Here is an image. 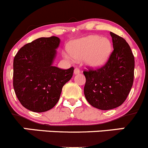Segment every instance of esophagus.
<instances>
[{"label": "esophagus", "mask_w": 148, "mask_h": 148, "mask_svg": "<svg viewBox=\"0 0 148 148\" xmlns=\"http://www.w3.org/2000/svg\"><path fill=\"white\" fill-rule=\"evenodd\" d=\"M81 72V71H80V69L79 68H77V67H76L75 69H74V74H79V73Z\"/></svg>", "instance_id": "34e87169"}]
</instances>
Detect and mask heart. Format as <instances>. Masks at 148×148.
<instances>
[{
	"label": "heart",
	"mask_w": 148,
	"mask_h": 148,
	"mask_svg": "<svg viewBox=\"0 0 148 148\" xmlns=\"http://www.w3.org/2000/svg\"><path fill=\"white\" fill-rule=\"evenodd\" d=\"M112 50V44L107 38L90 35L70 42L68 46L69 53L64 52L63 56L69 61L84 58L88 66L98 68L106 64Z\"/></svg>",
	"instance_id": "b5f03b06"
}]
</instances>
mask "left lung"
I'll list each match as a JSON object with an SVG mask.
<instances>
[{"instance_id":"obj_1","label":"left lung","mask_w":148,"mask_h":148,"mask_svg":"<svg viewBox=\"0 0 148 148\" xmlns=\"http://www.w3.org/2000/svg\"><path fill=\"white\" fill-rule=\"evenodd\" d=\"M114 51L104 66L83 71L86 78L84 93L88 103L100 110L121 106L127 99L134 81V57L129 44L110 32Z\"/></svg>"}]
</instances>
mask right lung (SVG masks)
I'll use <instances>...</instances> for the list:
<instances>
[{"label": "right lung", "instance_id": "obj_1", "mask_svg": "<svg viewBox=\"0 0 148 148\" xmlns=\"http://www.w3.org/2000/svg\"><path fill=\"white\" fill-rule=\"evenodd\" d=\"M60 44L55 36L26 44L14 59L13 85L21 104L33 112H45L58 103L64 84L73 76L74 67L53 66Z\"/></svg>", "mask_w": 148, "mask_h": 148}]
</instances>
